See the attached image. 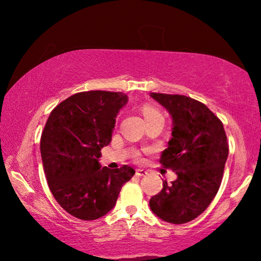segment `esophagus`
Wrapping results in <instances>:
<instances>
[{"label":"esophagus","mask_w":261,"mask_h":261,"mask_svg":"<svg viewBox=\"0 0 261 261\" xmlns=\"http://www.w3.org/2000/svg\"><path fill=\"white\" fill-rule=\"evenodd\" d=\"M135 174L139 177H142V176H145V174H147V172H146L144 169H137L135 170Z\"/></svg>","instance_id":"34e87169"}]
</instances>
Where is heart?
Wrapping results in <instances>:
<instances>
[{"mask_svg": "<svg viewBox=\"0 0 261 261\" xmlns=\"http://www.w3.org/2000/svg\"><path fill=\"white\" fill-rule=\"evenodd\" d=\"M142 114H144L145 119H149V117H154V116L162 115V114H160L158 110L152 108V107H149V106H146V107H144V108H142ZM134 156H135V158H138L139 153H135Z\"/></svg>", "mask_w": 261, "mask_h": 261, "instance_id": "1", "label": "heart"}]
</instances>
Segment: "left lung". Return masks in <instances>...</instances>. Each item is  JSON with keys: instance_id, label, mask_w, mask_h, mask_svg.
<instances>
[{"instance_id": "obj_1", "label": "left lung", "mask_w": 261, "mask_h": 261, "mask_svg": "<svg viewBox=\"0 0 261 261\" xmlns=\"http://www.w3.org/2000/svg\"><path fill=\"white\" fill-rule=\"evenodd\" d=\"M151 97L172 117V138L160 164L176 172L177 179L164 180L149 206L165 222L187 223L201 215L219 191L228 158L226 132L219 117L194 98L156 92Z\"/></svg>"}]
</instances>
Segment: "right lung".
<instances>
[{
    "mask_svg": "<svg viewBox=\"0 0 261 261\" xmlns=\"http://www.w3.org/2000/svg\"><path fill=\"white\" fill-rule=\"evenodd\" d=\"M128 102L122 92L84 91L59 103L46 122L40 152L53 197L83 221L97 220L115 206L130 166L101 167V149L112 141L115 119Z\"/></svg>",
    "mask_w": 261,
    "mask_h": 261,
    "instance_id": "1",
    "label": "right lung"
}]
</instances>
